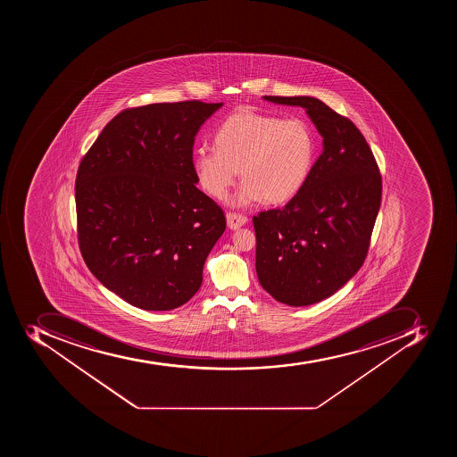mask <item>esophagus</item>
<instances>
[{
	"label": "esophagus",
	"mask_w": 457,
	"mask_h": 457,
	"mask_svg": "<svg viewBox=\"0 0 457 457\" xmlns=\"http://www.w3.org/2000/svg\"><path fill=\"white\" fill-rule=\"evenodd\" d=\"M226 219L227 226H228V228H231V230H237V228H240L241 226H245L248 221L247 217L243 216V214L231 212H227Z\"/></svg>",
	"instance_id": "34e87169"
}]
</instances>
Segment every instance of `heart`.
<instances>
[{
    "label": "heart",
    "instance_id": "obj_1",
    "mask_svg": "<svg viewBox=\"0 0 457 457\" xmlns=\"http://www.w3.org/2000/svg\"><path fill=\"white\" fill-rule=\"evenodd\" d=\"M216 148H197L193 166L202 187L223 200L237 179L240 205L288 202L306 184L316 159V138L306 121L253 110L234 112L217 129Z\"/></svg>",
    "mask_w": 457,
    "mask_h": 457
}]
</instances>
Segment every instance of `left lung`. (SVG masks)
<instances>
[{
  "mask_svg": "<svg viewBox=\"0 0 457 457\" xmlns=\"http://www.w3.org/2000/svg\"><path fill=\"white\" fill-rule=\"evenodd\" d=\"M306 110L323 151L302 190L283 209L253 217L262 288L288 306L335 295L363 266L381 202V174L352 121L314 97L264 96Z\"/></svg>",
  "mask_w": 457,
  "mask_h": 457,
  "instance_id": "1",
  "label": "left lung"
}]
</instances>
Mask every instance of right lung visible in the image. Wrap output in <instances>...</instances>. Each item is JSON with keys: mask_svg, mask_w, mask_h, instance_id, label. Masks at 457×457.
<instances>
[{"mask_svg": "<svg viewBox=\"0 0 457 457\" xmlns=\"http://www.w3.org/2000/svg\"><path fill=\"white\" fill-rule=\"evenodd\" d=\"M221 105L191 100L126 108L79 162V252L97 280L131 306L173 310L202 286L226 217L195 187L193 145Z\"/></svg>", "mask_w": 457, "mask_h": 457, "instance_id": "obj_1", "label": "right lung"}]
</instances>
